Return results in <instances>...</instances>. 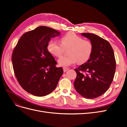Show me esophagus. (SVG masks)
Segmentation results:
<instances>
[{
  "mask_svg": "<svg viewBox=\"0 0 127 127\" xmlns=\"http://www.w3.org/2000/svg\"><path fill=\"white\" fill-rule=\"evenodd\" d=\"M63 70L64 71V72H65V71H67L68 70H69V68L67 67H63Z\"/></svg>",
  "mask_w": 127,
  "mask_h": 127,
  "instance_id": "esophagus-1",
  "label": "esophagus"
}]
</instances>
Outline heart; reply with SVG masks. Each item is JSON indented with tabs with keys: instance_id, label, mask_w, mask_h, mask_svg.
<instances>
[{
	"instance_id": "obj_1",
	"label": "heart",
	"mask_w": 127,
	"mask_h": 127,
	"mask_svg": "<svg viewBox=\"0 0 127 127\" xmlns=\"http://www.w3.org/2000/svg\"><path fill=\"white\" fill-rule=\"evenodd\" d=\"M62 44L54 39L50 40L47 44L48 52L54 56L59 57L64 52V48H69L68 56L60 57L58 64L60 66L66 67L77 62L82 64L89 60L93 50V45L90 40H85L76 34L69 32L61 38Z\"/></svg>"
}]
</instances>
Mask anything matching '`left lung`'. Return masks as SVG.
I'll return each instance as SVG.
<instances>
[{
  "label": "left lung",
  "mask_w": 127,
  "mask_h": 127,
  "mask_svg": "<svg viewBox=\"0 0 127 127\" xmlns=\"http://www.w3.org/2000/svg\"><path fill=\"white\" fill-rule=\"evenodd\" d=\"M93 45L92 55L87 63L75 69V89L81 95L93 99L102 95L112 83L116 71V60L110 43L97 35L84 33Z\"/></svg>",
  "instance_id": "1"
}]
</instances>
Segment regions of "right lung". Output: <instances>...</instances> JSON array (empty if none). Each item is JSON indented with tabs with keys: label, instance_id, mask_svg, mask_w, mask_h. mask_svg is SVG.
Here are the masks:
<instances>
[{
	"label": "right lung",
	"instance_id": "add662e5",
	"mask_svg": "<svg viewBox=\"0 0 127 127\" xmlns=\"http://www.w3.org/2000/svg\"><path fill=\"white\" fill-rule=\"evenodd\" d=\"M60 32L50 28L40 26L24 33L12 55L15 76L21 87L37 96H46L56 88L63 73L62 67L47 49L52 37Z\"/></svg>",
	"mask_w": 127,
	"mask_h": 127
}]
</instances>
